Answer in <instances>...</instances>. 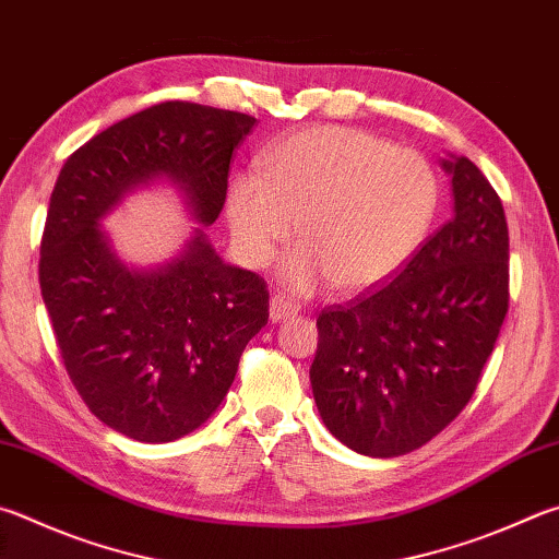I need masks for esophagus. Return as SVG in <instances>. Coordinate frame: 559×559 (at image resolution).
<instances>
[{
  "label": "esophagus",
  "instance_id": "34e87169",
  "mask_svg": "<svg viewBox=\"0 0 559 559\" xmlns=\"http://www.w3.org/2000/svg\"><path fill=\"white\" fill-rule=\"evenodd\" d=\"M269 314L273 322H281V320H288V318H296V314L300 312V306L296 300H290L288 296H283V293H278V296H273L271 302H269Z\"/></svg>",
  "mask_w": 559,
  "mask_h": 559
}]
</instances>
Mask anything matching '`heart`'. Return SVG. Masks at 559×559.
<instances>
[{
  "instance_id": "1",
  "label": "heart",
  "mask_w": 559,
  "mask_h": 559,
  "mask_svg": "<svg viewBox=\"0 0 559 559\" xmlns=\"http://www.w3.org/2000/svg\"><path fill=\"white\" fill-rule=\"evenodd\" d=\"M440 210L428 158L347 127H312L271 144L261 170L227 190V225L239 257L266 266L298 227L306 245L283 259L296 290L337 281L344 290L389 283L418 253Z\"/></svg>"
}]
</instances>
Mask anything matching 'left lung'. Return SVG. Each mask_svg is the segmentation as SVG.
<instances>
[{"label":"left lung","mask_w":559,"mask_h":559,"mask_svg":"<svg viewBox=\"0 0 559 559\" xmlns=\"http://www.w3.org/2000/svg\"><path fill=\"white\" fill-rule=\"evenodd\" d=\"M454 215L399 276L322 310L312 395L328 430L367 456L423 448L469 403L509 312V225L469 158L442 160Z\"/></svg>","instance_id":"left-lung-1"}]
</instances>
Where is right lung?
Wrapping results in <instances>:
<instances>
[{
	"mask_svg": "<svg viewBox=\"0 0 559 559\" xmlns=\"http://www.w3.org/2000/svg\"><path fill=\"white\" fill-rule=\"evenodd\" d=\"M257 119L160 103L99 131L66 160L40 239V296L70 381L93 415L139 442H174L225 401L249 340L269 322L259 273L219 259L202 228L160 267L129 270L102 219L156 179L212 225L229 160Z\"/></svg>",
	"mask_w": 559,
	"mask_h": 559,
	"instance_id": "right-lung-1",
	"label": "right lung"
}]
</instances>
